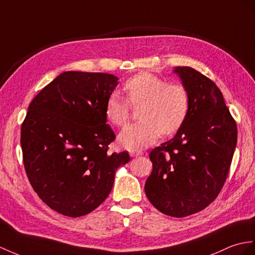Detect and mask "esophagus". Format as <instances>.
<instances>
[{
  "label": "esophagus",
  "instance_id": "esophagus-1",
  "mask_svg": "<svg viewBox=\"0 0 255 255\" xmlns=\"http://www.w3.org/2000/svg\"><path fill=\"white\" fill-rule=\"evenodd\" d=\"M129 154H131V157H139V156H142L144 154V152L140 151V150H134V151H131L129 152Z\"/></svg>",
  "mask_w": 255,
  "mask_h": 255
}]
</instances>
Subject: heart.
<instances>
[{
	"instance_id": "1",
	"label": "heart",
	"mask_w": 255,
	"mask_h": 255,
	"mask_svg": "<svg viewBox=\"0 0 255 255\" xmlns=\"http://www.w3.org/2000/svg\"><path fill=\"white\" fill-rule=\"evenodd\" d=\"M123 90L133 107L141 105L140 121L128 124L118 136L120 145L128 150L153 144L161 133H176L188 116L189 94L182 84L167 83L156 74L144 71L127 80ZM128 103L118 93H113L105 107L108 121L117 127L123 126L129 117Z\"/></svg>"
}]
</instances>
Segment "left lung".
I'll use <instances>...</instances> for the list:
<instances>
[{
  "instance_id": "1",
  "label": "left lung",
  "mask_w": 255,
  "mask_h": 255,
  "mask_svg": "<svg viewBox=\"0 0 255 255\" xmlns=\"http://www.w3.org/2000/svg\"><path fill=\"white\" fill-rule=\"evenodd\" d=\"M189 94L188 116L174 137L149 153L152 172L145 192L163 214L185 217L215 200L237 144V124L212 80L190 67H175Z\"/></svg>"
}]
</instances>
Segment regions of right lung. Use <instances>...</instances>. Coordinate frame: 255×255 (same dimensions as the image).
Segmentation results:
<instances>
[{
    "instance_id": "add662e5",
    "label": "right lung",
    "mask_w": 255,
    "mask_h": 255,
    "mask_svg": "<svg viewBox=\"0 0 255 255\" xmlns=\"http://www.w3.org/2000/svg\"><path fill=\"white\" fill-rule=\"evenodd\" d=\"M109 73L66 71L29 105L20 144L29 182L43 202L66 216L89 214L113 188L128 151L109 153L116 138L105 107L118 85Z\"/></svg>"
}]
</instances>
